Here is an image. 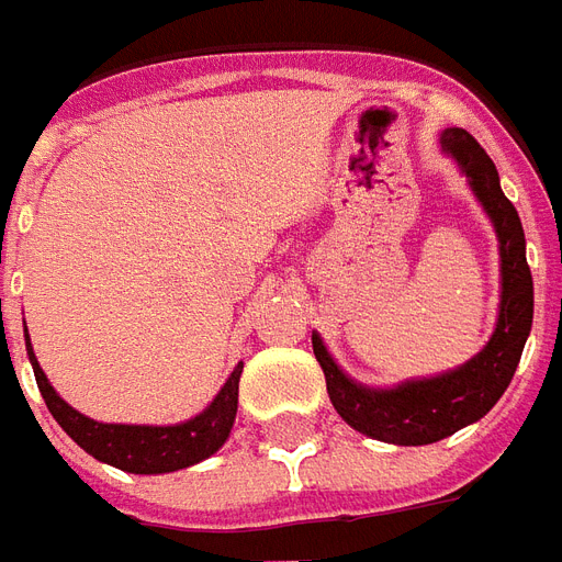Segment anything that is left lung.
I'll list each match as a JSON object with an SVG mask.
<instances>
[{
	"label": "left lung",
	"instance_id": "1",
	"mask_svg": "<svg viewBox=\"0 0 562 562\" xmlns=\"http://www.w3.org/2000/svg\"><path fill=\"white\" fill-rule=\"evenodd\" d=\"M439 144L458 159L463 173L470 177L472 192L484 204L499 237L503 301H499V318L491 342L472 361L451 373L403 382L391 391H376L346 376L322 346L318 334H313V352L325 370L334 409L358 434L394 446H430L491 413V406L503 397V391L518 370L520 352L532 325V277L524 256V228L515 204L499 189L496 165L467 128H446Z\"/></svg>",
	"mask_w": 562,
	"mask_h": 562
}]
</instances>
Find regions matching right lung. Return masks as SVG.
Masks as SVG:
<instances>
[{
	"label": "right lung",
	"instance_id": "obj_1",
	"mask_svg": "<svg viewBox=\"0 0 562 562\" xmlns=\"http://www.w3.org/2000/svg\"><path fill=\"white\" fill-rule=\"evenodd\" d=\"M26 340H30V334H26ZM26 352H30L38 391L59 427L83 451H90L92 458L104 460L116 470L140 472V475L186 470L198 460L210 458L213 451H220L222 442L232 434L234 415H237V382H240L244 364L234 367V373L222 385L216 401L192 422L173 424V427H147V424H102L80 415L47 382L44 370L32 355L30 342H26Z\"/></svg>",
	"mask_w": 562,
	"mask_h": 562
}]
</instances>
